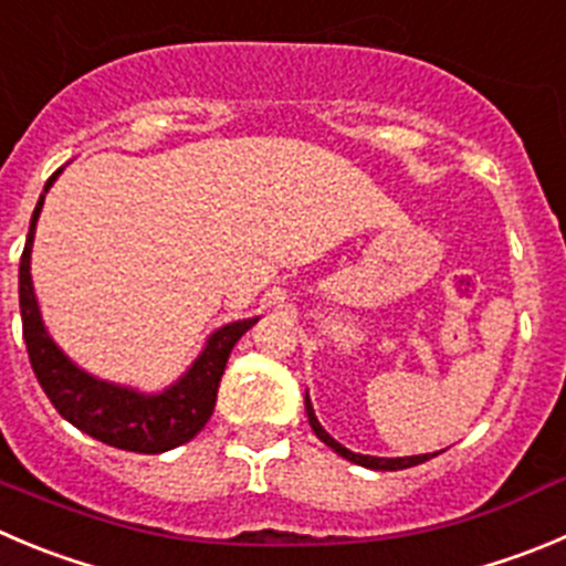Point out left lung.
Here are the masks:
<instances>
[{"instance_id": "8db88e82", "label": "left lung", "mask_w": 566, "mask_h": 566, "mask_svg": "<svg viewBox=\"0 0 566 566\" xmlns=\"http://www.w3.org/2000/svg\"><path fill=\"white\" fill-rule=\"evenodd\" d=\"M304 408H307V419H310V427L315 430V436H318L326 447H332L337 455H343L346 461L357 463V467L379 469V472H396V469H408V467H416V463H424V461H430V458H436V452H432V455H410V458H374V455H360V452H352V450H346L343 443H337L335 438H332L329 432L321 427L318 416H315V410H313V402H310V396H304Z\"/></svg>"}]
</instances>
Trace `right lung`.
Segmentation results:
<instances>
[{"label":"right lung","instance_id":"obj_1","mask_svg":"<svg viewBox=\"0 0 566 566\" xmlns=\"http://www.w3.org/2000/svg\"><path fill=\"white\" fill-rule=\"evenodd\" d=\"M61 170L52 172L50 181L44 184V195L50 192ZM44 195L33 211L28 242H24V253H21L19 262L21 332H24L30 366L39 377V385L69 424H75L86 436L116 447V450L158 455V452L176 450L181 443L192 441L206 427L214 402H218L220 377L226 371L231 348L259 318L220 326L206 340L203 352L189 366V371L161 394H139L134 388H123V385L92 377L69 360L57 348V343L52 340L44 321H41L39 301L33 293L30 251H33L35 223H39L41 206H44Z\"/></svg>","mask_w":566,"mask_h":566}]
</instances>
